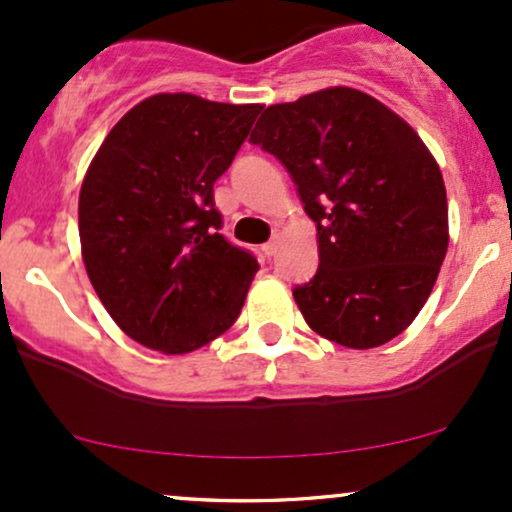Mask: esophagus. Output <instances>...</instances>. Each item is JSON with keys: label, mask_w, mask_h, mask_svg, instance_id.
<instances>
[{"label": "esophagus", "mask_w": 512, "mask_h": 512, "mask_svg": "<svg viewBox=\"0 0 512 512\" xmlns=\"http://www.w3.org/2000/svg\"><path fill=\"white\" fill-rule=\"evenodd\" d=\"M276 248H279V240H269V243H264L262 245V252H264V255H267V257H272V255H276Z\"/></svg>", "instance_id": "34e87169"}]
</instances>
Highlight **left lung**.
<instances>
[{
  "label": "left lung",
  "mask_w": 512,
  "mask_h": 512,
  "mask_svg": "<svg viewBox=\"0 0 512 512\" xmlns=\"http://www.w3.org/2000/svg\"><path fill=\"white\" fill-rule=\"evenodd\" d=\"M250 142L284 163L317 226L320 267L293 298L320 337L373 349L424 308L448 252V197L419 134L334 86L269 105Z\"/></svg>",
  "instance_id": "left-lung-1"
}]
</instances>
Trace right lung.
Returning <instances> with one entry per match:
<instances>
[{
  "label": "right lung",
  "mask_w": 512,
  "mask_h": 512,
  "mask_svg": "<svg viewBox=\"0 0 512 512\" xmlns=\"http://www.w3.org/2000/svg\"><path fill=\"white\" fill-rule=\"evenodd\" d=\"M262 105L158 93L134 105L86 170L79 238L88 279L127 337L187 354L238 320L255 255L221 236L214 182Z\"/></svg>",
  "instance_id": "add662e5"
}]
</instances>
